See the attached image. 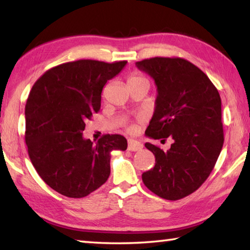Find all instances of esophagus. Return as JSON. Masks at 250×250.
<instances>
[{
    "label": "esophagus",
    "mask_w": 250,
    "mask_h": 250,
    "mask_svg": "<svg viewBox=\"0 0 250 250\" xmlns=\"http://www.w3.org/2000/svg\"><path fill=\"white\" fill-rule=\"evenodd\" d=\"M143 147V145L141 142H139L137 140H129L128 142V150L129 151H140Z\"/></svg>",
    "instance_id": "esophagus-1"
}]
</instances>
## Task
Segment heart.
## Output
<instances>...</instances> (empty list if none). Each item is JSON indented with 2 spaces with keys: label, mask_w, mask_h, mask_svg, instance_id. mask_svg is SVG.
Masks as SVG:
<instances>
[{
  "label": "heart",
  "mask_w": 250,
  "mask_h": 250,
  "mask_svg": "<svg viewBox=\"0 0 250 250\" xmlns=\"http://www.w3.org/2000/svg\"><path fill=\"white\" fill-rule=\"evenodd\" d=\"M145 80H146V79L143 78L142 76H139V75H137V74H133V75H131L130 77L128 78V84H129V83H139V82H145Z\"/></svg>",
  "instance_id": "obj_1"
}]
</instances>
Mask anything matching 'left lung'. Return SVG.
Returning a JSON list of instances; mask_svg holds the SVG:
<instances>
[{
	"label": "left lung",
	"instance_id": "obj_1",
	"mask_svg": "<svg viewBox=\"0 0 250 250\" xmlns=\"http://www.w3.org/2000/svg\"><path fill=\"white\" fill-rule=\"evenodd\" d=\"M135 66L153 78L155 109L146 137L173 143L167 152L146 142L155 166L142 174L151 192L176 201L195 192L204 183L224 143L222 100L203 71L179 57H154Z\"/></svg>",
	"mask_w": 250,
	"mask_h": 250
}]
</instances>
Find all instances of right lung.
Masks as SVG:
<instances>
[{
	"instance_id": "obj_1",
	"label": "right lung",
	"mask_w": 250,
	"mask_h": 250,
	"mask_svg": "<svg viewBox=\"0 0 250 250\" xmlns=\"http://www.w3.org/2000/svg\"><path fill=\"white\" fill-rule=\"evenodd\" d=\"M126 65L80 59L54 67L34 83L25 105V142L35 170L62 195L80 198L105 183L113 150H126L120 134L94 145L83 137L86 120L100 110L101 91Z\"/></svg>"
}]
</instances>
